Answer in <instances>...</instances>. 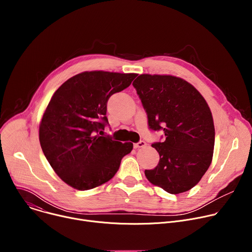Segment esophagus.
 Instances as JSON below:
<instances>
[{"mask_svg": "<svg viewBox=\"0 0 252 252\" xmlns=\"http://www.w3.org/2000/svg\"><path fill=\"white\" fill-rule=\"evenodd\" d=\"M147 146V142L145 140H139L138 142L134 143L133 147L134 149H139V148H145Z\"/></svg>", "mask_w": 252, "mask_h": 252, "instance_id": "esophagus-1", "label": "esophagus"}]
</instances>
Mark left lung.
<instances>
[{
  "label": "left lung",
  "instance_id": "8db88e82",
  "mask_svg": "<svg viewBox=\"0 0 252 252\" xmlns=\"http://www.w3.org/2000/svg\"><path fill=\"white\" fill-rule=\"evenodd\" d=\"M132 86L148 115L152 130H163L162 142L152 145L158 164L146 169L149 181L171 194L191 189L208 169L214 149V125L199 92L173 76L140 75Z\"/></svg>",
  "mask_w": 252,
  "mask_h": 252
}]
</instances>
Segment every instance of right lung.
I'll list each match as a JSON object with an SVG mask.
<instances>
[{"instance_id": "right-lung-1", "label": "right lung", "mask_w": 252, "mask_h": 252, "mask_svg": "<svg viewBox=\"0 0 252 252\" xmlns=\"http://www.w3.org/2000/svg\"><path fill=\"white\" fill-rule=\"evenodd\" d=\"M135 77L84 71L64 82L52 96L40 125V143L55 172L69 187L88 190L109 182L122 158L131 152V142L101 133L109 125L107 100Z\"/></svg>"}]
</instances>
